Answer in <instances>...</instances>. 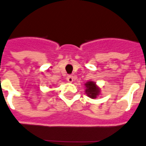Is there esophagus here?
Wrapping results in <instances>:
<instances>
[{
  "label": "esophagus",
  "mask_w": 146,
  "mask_h": 146,
  "mask_svg": "<svg viewBox=\"0 0 146 146\" xmlns=\"http://www.w3.org/2000/svg\"><path fill=\"white\" fill-rule=\"evenodd\" d=\"M67 80L69 82H73V76L72 75H68V77H67Z\"/></svg>",
  "instance_id": "obj_1"
}]
</instances>
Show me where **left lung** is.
I'll return each mask as SVG.
<instances>
[{
	"label": "left lung",
	"instance_id": "obj_1",
	"mask_svg": "<svg viewBox=\"0 0 146 146\" xmlns=\"http://www.w3.org/2000/svg\"><path fill=\"white\" fill-rule=\"evenodd\" d=\"M85 86L87 87L86 92L87 96L90 97L91 98H96V96L99 94V89L96 84L92 82H88L85 84Z\"/></svg>",
	"mask_w": 146,
	"mask_h": 146
}]
</instances>
